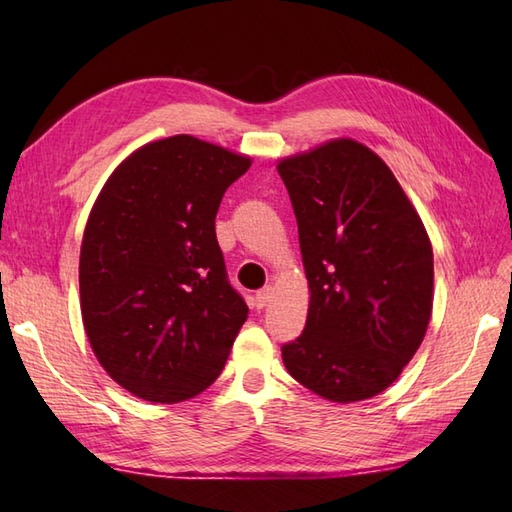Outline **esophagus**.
I'll list each match as a JSON object with an SVG mask.
<instances>
[{"mask_svg": "<svg viewBox=\"0 0 512 512\" xmlns=\"http://www.w3.org/2000/svg\"><path fill=\"white\" fill-rule=\"evenodd\" d=\"M271 292H273V288H271V286L260 288V290L254 294V307H256V309H262V307H265V305L269 303V299H271Z\"/></svg>", "mask_w": 512, "mask_h": 512, "instance_id": "esophagus-1", "label": "esophagus"}]
</instances>
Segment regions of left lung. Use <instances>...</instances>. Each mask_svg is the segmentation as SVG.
<instances>
[{"mask_svg":"<svg viewBox=\"0 0 512 512\" xmlns=\"http://www.w3.org/2000/svg\"><path fill=\"white\" fill-rule=\"evenodd\" d=\"M299 226L309 299L303 333L282 346L288 374L350 404L397 380L421 346L433 252L391 168L339 138L277 166Z\"/></svg>","mask_w":512,"mask_h":512,"instance_id":"left-lung-1","label":"left lung"}]
</instances>
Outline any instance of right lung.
Instances as JSON below:
<instances>
[{"label": "right lung", "instance_id": "right-lung-1", "mask_svg": "<svg viewBox=\"0 0 512 512\" xmlns=\"http://www.w3.org/2000/svg\"><path fill=\"white\" fill-rule=\"evenodd\" d=\"M250 158L177 134L108 177L81 245L83 324L132 395L177 404L222 374L247 305L215 237L224 192Z\"/></svg>", "mask_w": 512, "mask_h": 512}]
</instances>
